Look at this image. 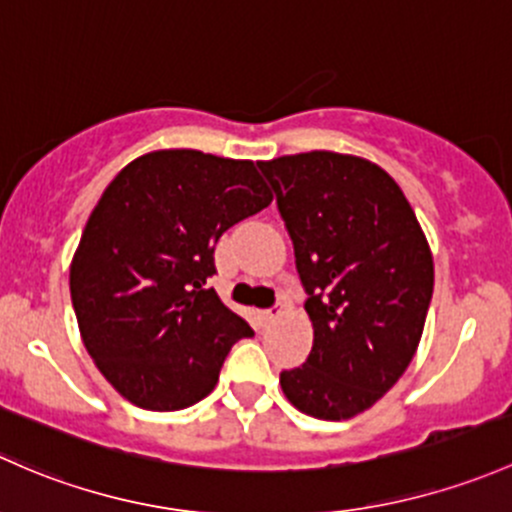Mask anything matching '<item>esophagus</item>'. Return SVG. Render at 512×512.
Returning <instances> with one entry per match:
<instances>
[{
    "mask_svg": "<svg viewBox=\"0 0 512 512\" xmlns=\"http://www.w3.org/2000/svg\"><path fill=\"white\" fill-rule=\"evenodd\" d=\"M283 308H286V303H283V300H281V298H278V300H276V303H273V305H271V308L261 310V320H263V323H273V320H276V318H278V315H281V313H283Z\"/></svg>",
    "mask_w": 512,
    "mask_h": 512,
    "instance_id": "obj_1",
    "label": "esophagus"
}]
</instances>
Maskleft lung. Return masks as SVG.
Instances as JSON below:
<instances>
[{"label": "left lung", "mask_w": 512, "mask_h": 512, "mask_svg": "<svg viewBox=\"0 0 512 512\" xmlns=\"http://www.w3.org/2000/svg\"><path fill=\"white\" fill-rule=\"evenodd\" d=\"M293 241L313 350L281 372L315 419L365 412L412 362L434 293V261L407 197L382 167L340 152L258 162Z\"/></svg>", "instance_id": "left-lung-1"}]
</instances>
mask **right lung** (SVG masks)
Returning <instances> with one entry per match:
<instances>
[{
	"instance_id": "right-lung-1",
	"label": "right lung",
	"mask_w": 512,
	"mask_h": 512,
	"mask_svg": "<svg viewBox=\"0 0 512 512\" xmlns=\"http://www.w3.org/2000/svg\"><path fill=\"white\" fill-rule=\"evenodd\" d=\"M249 160L160 150L105 187L71 263L88 355L135 407L175 412L217 387L226 355L251 337L209 278L226 229L271 204Z\"/></svg>"
}]
</instances>
